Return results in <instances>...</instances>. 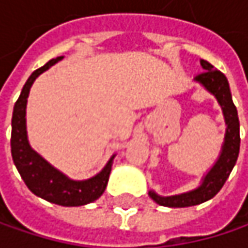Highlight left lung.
<instances>
[{"label": "left lung", "mask_w": 248, "mask_h": 248, "mask_svg": "<svg viewBox=\"0 0 248 248\" xmlns=\"http://www.w3.org/2000/svg\"><path fill=\"white\" fill-rule=\"evenodd\" d=\"M201 66L204 67L205 72L195 76V80L200 81L208 92H211L217 97L218 103L223 108L224 118H225V124H227L223 152H221L217 164L204 178V182L200 188H197L191 192L173 195V197H159L151 191L149 197L156 204L164 205V207L184 208V207L198 205L201 202L211 200L223 188V185L225 184L227 178L230 176V173H231L235 162H237V158H238V152H240V122H238L237 109H235L232 99H231L227 77L220 70H216L214 66L205 60H201Z\"/></svg>", "instance_id": "obj_1"}]
</instances>
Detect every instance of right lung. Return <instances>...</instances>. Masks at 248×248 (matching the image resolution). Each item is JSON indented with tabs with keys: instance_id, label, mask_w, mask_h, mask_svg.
Wrapping results in <instances>:
<instances>
[{
	"instance_id": "right-lung-1",
	"label": "right lung",
	"mask_w": 248,
	"mask_h": 248,
	"mask_svg": "<svg viewBox=\"0 0 248 248\" xmlns=\"http://www.w3.org/2000/svg\"><path fill=\"white\" fill-rule=\"evenodd\" d=\"M62 59L63 57L50 60L43 67L32 72V75L25 81L13 112L11 155L23 181L32 194L57 205L78 207L96 201L105 192L109 175L112 171L113 156L103 168V171L97 173L96 176L87 181H72L57 170H54L37 152H34L30 148L25 130V106L31 84L43 72H46L50 66H53Z\"/></svg>"
}]
</instances>
